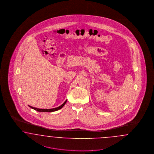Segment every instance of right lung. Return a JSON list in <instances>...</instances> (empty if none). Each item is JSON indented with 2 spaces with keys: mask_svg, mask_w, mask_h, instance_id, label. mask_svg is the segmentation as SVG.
<instances>
[{
  "mask_svg": "<svg viewBox=\"0 0 154 154\" xmlns=\"http://www.w3.org/2000/svg\"><path fill=\"white\" fill-rule=\"evenodd\" d=\"M66 102H67V100L61 106H59L57 108H54V109H37V108H35V107L29 106L30 108L36 110L37 111H39V112H53V111H57V110H60V109H62L64 106V105L66 104Z\"/></svg>",
  "mask_w": 154,
  "mask_h": 154,
  "instance_id": "obj_1",
  "label": "right lung"
}]
</instances>
